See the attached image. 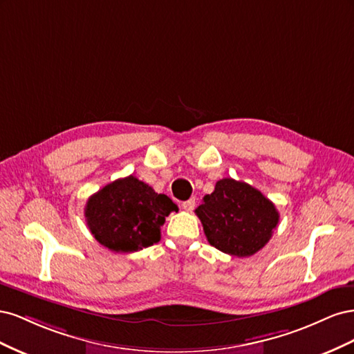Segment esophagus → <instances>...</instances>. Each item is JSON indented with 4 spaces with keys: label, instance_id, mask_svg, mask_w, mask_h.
<instances>
[{
    "label": "esophagus",
    "instance_id": "obj_1",
    "mask_svg": "<svg viewBox=\"0 0 354 354\" xmlns=\"http://www.w3.org/2000/svg\"><path fill=\"white\" fill-rule=\"evenodd\" d=\"M195 198H190L187 201H185L183 203H181V207H183L186 211H194L195 209Z\"/></svg>",
    "mask_w": 354,
    "mask_h": 354
}]
</instances>
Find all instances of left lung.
Returning a JSON list of instances; mask_svg holds the SVG:
<instances>
[{
  "mask_svg": "<svg viewBox=\"0 0 354 354\" xmlns=\"http://www.w3.org/2000/svg\"><path fill=\"white\" fill-rule=\"evenodd\" d=\"M208 242L233 257H250L270 241L279 223L274 203L243 181L221 178L195 209Z\"/></svg>",
  "mask_w": 354,
  "mask_h": 354,
  "instance_id": "left-lung-1",
  "label": "left lung"
}]
</instances>
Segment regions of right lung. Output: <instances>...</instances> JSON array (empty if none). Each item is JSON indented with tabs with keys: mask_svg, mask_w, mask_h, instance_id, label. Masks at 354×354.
<instances>
[{
	"mask_svg": "<svg viewBox=\"0 0 354 354\" xmlns=\"http://www.w3.org/2000/svg\"><path fill=\"white\" fill-rule=\"evenodd\" d=\"M178 207L134 176L118 178L88 198L85 221L99 243L113 252H134L160 239V226Z\"/></svg>",
	"mask_w": 354,
	"mask_h": 354,
	"instance_id": "add662e5",
	"label": "right lung"
}]
</instances>
